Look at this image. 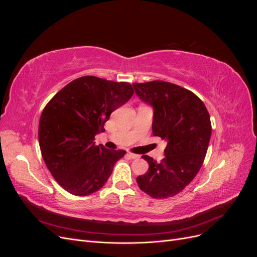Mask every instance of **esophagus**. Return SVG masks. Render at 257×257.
<instances>
[{
	"label": "esophagus",
	"mask_w": 257,
	"mask_h": 257,
	"mask_svg": "<svg viewBox=\"0 0 257 257\" xmlns=\"http://www.w3.org/2000/svg\"><path fill=\"white\" fill-rule=\"evenodd\" d=\"M126 157L127 158H130V159H138L139 158V155L138 154H134V153H132V152H128V153H126Z\"/></svg>",
	"instance_id": "obj_1"
}]
</instances>
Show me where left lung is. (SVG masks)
I'll use <instances>...</instances> for the list:
<instances>
[{
    "label": "left lung",
    "instance_id": "1",
    "mask_svg": "<svg viewBox=\"0 0 257 257\" xmlns=\"http://www.w3.org/2000/svg\"><path fill=\"white\" fill-rule=\"evenodd\" d=\"M136 94L153 107L152 132L167 143L161 162L148 155V172L136 178L153 198H168L184 190L203 165L211 137L205 104L190 90L162 80L133 83Z\"/></svg>",
    "mask_w": 257,
    "mask_h": 257
}]
</instances>
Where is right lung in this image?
Returning a JSON list of instances; mask_svg holds the SVG:
<instances>
[{"mask_svg": "<svg viewBox=\"0 0 257 257\" xmlns=\"http://www.w3.org/2000/svg\"><path fill=\"white\" fill-rule=\"evenodd\" d=\"M128 82L83 76L66 84L45 106L38 141L45 164L68 193L87 196L102 189L126 152L96 146L111 112L133 95Z\"/></svg>", "mask_w": 257, "mask_h": 257, "instance_id": "add662e5", "label": "right lung"}]
</instances>
